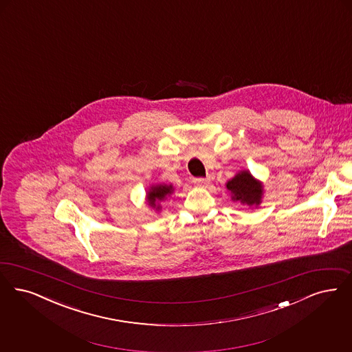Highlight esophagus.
<instances>
[{"label":"esophagus","instance_id":"34e87169","mask_svg":"<svg viewBox=\"0 0 352 352\" xmlns=\"http://www.w3.org/2000/svg\"><path fill=\"white\" fill-rule=\"evenodd\" d=\"M208 178H195L194 183L197 184V187H204L207 183H208Z\"/></svg>","mask_w":352,"mask_h":352}]
</instances>
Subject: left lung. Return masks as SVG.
Segmentation results:
<instances>
[{
  "label": "left lung",
  "mask_w": 352,
  "mask_h": 352,
  "mask_svg": "<svg viewBox=\"0 0 352 352\" xmlns=\"http://www.w3.org/2000/svg\"><path fill=\"white\" fill-rule=\"evenodd\" d=\"M226 186L233 201H239L249 208H258L261 206L265 194L263 183L254 178L249 170H239Z\"/></svg>",
  "instance_id": "1"
}]
</instances>
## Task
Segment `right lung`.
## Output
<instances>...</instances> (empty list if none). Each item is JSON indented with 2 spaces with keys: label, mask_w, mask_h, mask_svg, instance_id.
Masks as SVG:
<instances>
[{
  "label": "right lung",
  "mask_w": 352,
  "mask_h": 352,
  "mask_svg": "<svg viewBox=\"0 0 352 352\" xmlns=\"http://www.w3.org/2000/svg\"><path fill=\"white\" fill-rule=\"evenodd\" d=\"M174 192L173 184H166V183H155L149 187L146 191V204L155 210V212H161L162 206L161 203L165 201L168 197H171Z\"/></svg>",
  "instance_id": "obj_1"
}]
</instances>
